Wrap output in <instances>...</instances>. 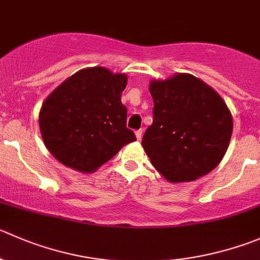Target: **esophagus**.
<instances>
[{
    "instance_id": "1",
    "label": "esophagus",
    "mask_w": 260,
    "mask_h": 260,
    "mask_svg": "<svg viewBox=\"0 0 260 260\" xmlns=\"http://www.w3.org/2000/svg\"><path fill=\"white\" fill-rule=\"evenodd\" d=\"M142 129H138V131H136V137H137V140L140 141L141 138H142Z\"/></svg>"
}]
</instances>
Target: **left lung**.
Instances as JSON below:
<instances>
[{"label":"left lung","mask_w":260,"mask_h":260,"mask_svg":"<svg viewBox=\"0 0 260 260\" xmlns=\"http://www.w3.org/2000/svg\"><path fill=\"white\" fill-rule=\"evenodd\" d=\"M152 124L142 138L145 152L170 183L193 181L212 171L225 156L233 115L211 86L189 74L152 80Z\"/></svg>","instance_id":"8db88e82"}]
</instances>
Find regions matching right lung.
<instances>
[{
    "label": "right lung",
    "instance_id": "obj_1",
    "mask_svg": "<svg viewBox=\"0 0 260 260\" xmlns=\"http://www.w3.org/2000/svg\"><path fill=\"white\" fill-rule=\"evenodd\" d=\"M127 75L105 67L80 70L55 87L39 112L45 147L67 168L94 173L136 141L120 102Z\"/></svg>",
    "mask_w": 260,
    "mask_h": 260
}]
</instances>
